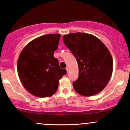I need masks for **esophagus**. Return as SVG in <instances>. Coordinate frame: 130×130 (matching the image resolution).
Masks as SVG:
<instances>
[{"label":"esophagus","instance_id":"esophagus-1","mask_svg":"<svg viewBox=\"0 0 130 130\" xmlns=\"http://www.w3.org/2000/svg\"><path fill=\"white\" fill-rule=\"evenodd\" d=\"M66 70H67V73H68V71H69V68H68V67H67V68H66Z\"/></svg>","mask_w":130,"mask_h":130}]
</instances>
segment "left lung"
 I'll list each match as a JSON object with an SVG mask.
<instances>
[{"mask_svg":"<svg viewBox=\"0 0 130 130\" xmlns=\"http://www.w3.org/2000/svg\"><path fill=\"white\" fill-rule=\"evenodd\" d=\"M63 40L78 64V78L73 83L74 90L86 96L99 93L108 83L112 73L109 51L97 37L86 33L67 34Z\"/></svg>","mask_w":130,"mask_h":130,"instance_id":"left-lung-1","label":"left lung"}]
</instances>
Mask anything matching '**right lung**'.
<instances>
[{
  "label": "right lung",
  "mask_w": 130,
  "mask_h": 130,
  "mask_svg": "<svg viewBox=\"0 0 130 130\" xmlns=\"http://www.w3.org/2000/svg\"><path fill=\"white\" fill-rule=\"evenodd\" d=\"M60 34H47L32 40L25 46L17 63L18 73L28 92L38 97H48L56 93L59 80L67 74L59 66L54 53Z\"/></svg>",
  "instance_id": "obj_1"
}]
</instances>
